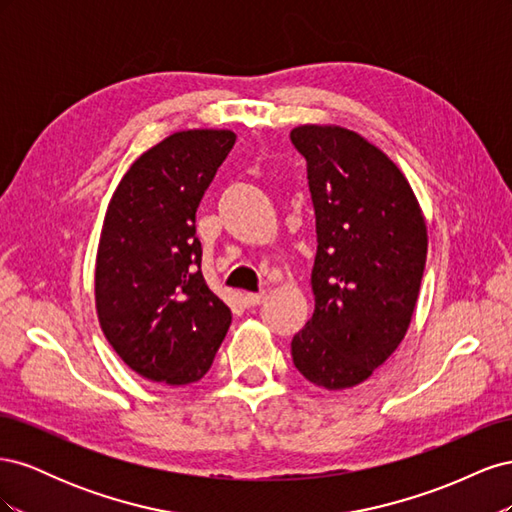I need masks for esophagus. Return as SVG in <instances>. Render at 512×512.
I'll return each mask as SVG.
<instances>
[{"instance_id":"34e87169","label":"esophagus","mask_w":512,"mask_h":512,"mask_svg":"<svg viewBox=\"0 0 512 512\" xmlns=\"http://www.w3.org/2000/svg\"><path fill=\"white\" fill-rule=\"evenodd\" d=\"M243 301L247 307H256L262 301H265V292H245L243 294Z\"/></svg>"}]
</instances>
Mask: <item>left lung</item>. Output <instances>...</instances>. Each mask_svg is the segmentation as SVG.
<instances>
[{"instance_id":"left-lung-1","label":"left lung","mask_w":512,"mask_h":512,"mask_svg":"<svg viewBox=\"0 0 512 512\" xmlns=\"http://www.w3.org/2000/svg\"><path fill=\"white\" fill-rule=\"evenodd\" d=\"M318 250L314 314L292 337L303 378L327 391L365 382L406 337L427 258V224L408 179L382 149L342 126H305Z\"/></svg>"}]
</instances>
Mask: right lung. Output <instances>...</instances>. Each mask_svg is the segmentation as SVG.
Listing matches in <instances>:
<instances>
[{
    "label": "right lung",
    "instance_id": "1",
    "mask_svg": "<svg viewBox=\"0 0 512 512\" xmlns=\"http://www.w3.org/2000/svg\"><path fill=\"white\" fill-rule=\"evenodd\" d=\"M237 134L183 130L136 158L108 203L96 258L104 337L138 376L168 386L203 378L232 314L209 290L196 209Z\"/></svg>",
    "mask_w": 512,
    "mask_h": 512
}]
</instances>
